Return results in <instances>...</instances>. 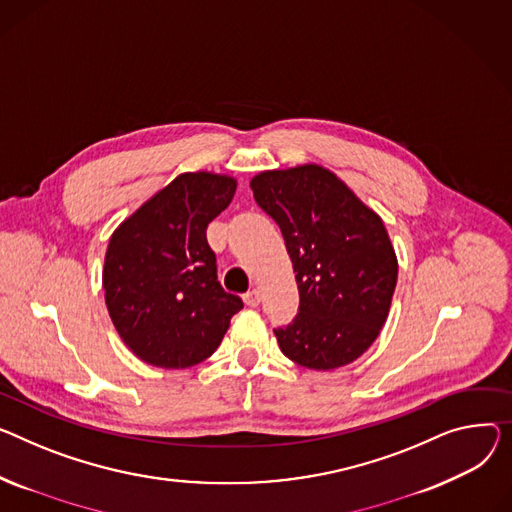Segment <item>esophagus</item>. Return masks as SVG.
Listing matches in <instances>:
<instances>
[{"mask_svg":"<svg viewBox=\"0 0 512 512\" xmlns=\"http://www.w3.org/2000/svg\"><path fill=\"white\" fill-rule=\"evenodd\" d=\"M243 300H245L247 306H257V304L261 302V294H259V290H249V292L243 296Z\"/></svg>","mask_w":512,"mask_h":512,"instance_id":"esophagus-1","label":"esophagus"}]
</instances>
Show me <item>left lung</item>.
<instances>
[{"mask_svg": "<svg viewBox=\"0 0 512 512\" xmlns=\"http://www.w3.org/2000/svg\"><path fill=\"white\" fill-rule=\"evenodd\" d=\"M251 189L296 271L300 306L288 327L274 329L280 350L311 370L354 362L379 337L397 284L381 216L319 164L263 170Z\"/></svg>", "mask_w": 512, "mask_h": 512, "instance_id": "left-lung-1", "label": "left lung"}]
</instances>
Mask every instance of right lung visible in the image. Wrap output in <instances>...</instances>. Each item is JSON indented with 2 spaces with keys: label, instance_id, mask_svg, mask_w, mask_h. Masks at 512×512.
<instances>
[{
  "label": "right lung",
  "instance_id": "right-lung-1",
  "mask_svg": "<svg viewBox=\"0 0 512 512\" xmlns=\"http://www.w3.org/2000/svg\"><path fill=\"white\" fill-rule=\"evenodd\" d=\"M236 179L183 173L113 232L102 288L125 346L158 368H189L220 346L243 300L216 274L208 224L228 208Z\"/></svg>",
  "mask_w": 512,
  "mask_h": 512
}]
</instances>
